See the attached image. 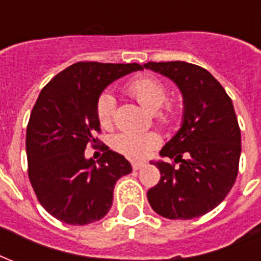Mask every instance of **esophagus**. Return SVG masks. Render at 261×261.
I'll return each mask as SVG.
<instances>
[{
	"label": "esophagus",
	"mask_w": 261,
	"mask_h": 261,
	"mask_svg": "<svg viewBox=\"0 0 261 261\" xmlns=\"http://www.w3.org/2000/svg\"><path fill=\"white\" fill-rule=\"evenodd\" d=\"M143 163H138V161H133L132 163V168L135 171H138V170H140V168H142V167H143Z\"/></svg>",
	"instance_id": "obj_1"
}]
</instances>
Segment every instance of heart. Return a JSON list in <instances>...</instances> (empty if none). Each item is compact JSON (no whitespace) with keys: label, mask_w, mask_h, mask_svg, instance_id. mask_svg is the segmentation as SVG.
Here are the masks:
<instances>
[{"label":"heart","mask_w":261,"mask_h":261,"mask_svg":"<svg viewBox=\"0 0 261 261\" xmlns=\"http://www.w3.org/2000/svg\"><path fill=\"white\" fill-rule=\"evenodd\" d=\"M126 91L132 98L153 112L154 121L160 125H171L178 118V107L165 101L168 89L163 82L153 76H139L126 85ZM97 121L102 128H111L115 118V101L110 93H101L96 102ZM161 143L159 133H118L112 139V147L130 160H142Z\"/></svg>","instance_id":"b5f03b06"}]
</instances>
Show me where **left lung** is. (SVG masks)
I'll use <instances>...</instances> for the list:
<instances>
[{"label":"left lung","mask_w":261,"mask_h":261,"mask_svg":"<svg viewBox=\"0 0 261 261\" xmlns=\"http://www.w3.org/2000/svg\"><path fill=\"white\" fill-rule=\"evenodd\" d=\"M143 68L174 81L185 104L182 126L160 151L175 163H154L161 178L147 192L150 206L170 220L204 216L225 199L239 170L241 129L232 100L208 70L195 64L147 62Z\"/></svg>","instance_id":"8db88e82"}]
</instances>
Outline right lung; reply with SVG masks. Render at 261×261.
I'll return each instance as SVG.
<instances>
[{
    "label": "right lung",
    "instance_id": "1",
    "mask_svg": "<svg viewBox=\"0 0 261 261\" xmlns=\"http://www.w3.org/2000/svg\"><path fill=\"white\" fill-rule=\"evenodd\" d=\"M139 64L76 62L40 91L26 130L28 174L40 204L69 225L98 221L112 204L117 180L132 172L129 161L104 146L101 159H85L100 143L96 102L118 77Z\"/></svg>",
    "mask_w": 261,
    "mask_h": 261
}]
</instances>
